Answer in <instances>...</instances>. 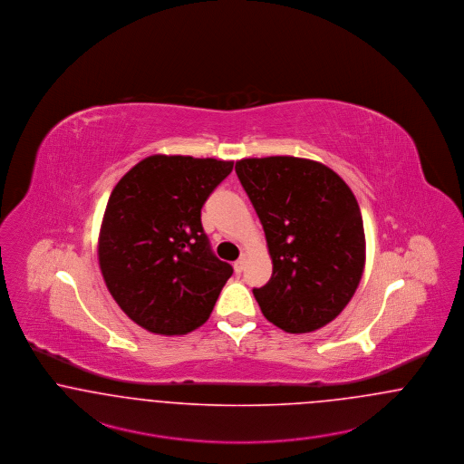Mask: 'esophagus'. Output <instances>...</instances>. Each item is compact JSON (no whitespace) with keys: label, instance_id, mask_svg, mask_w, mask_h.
I'll use <instances>...</instances> for the list:
<instances>
[{"label":"esophagus","instance_id":"obj_1","mask_svg":"<svg viewBox=\"0 0 464 464\" xmlns=\"http://www.w3.org/2000/svg\"><path fill=\"white\" fill-rule=\"evenodd\" d=\"M244 265H246V256L242 255L241 258H239L237 262L234 263V268H236V272H237V274H241L242 270H244Z\"/></svg>","mask_w":464,"mask_h":464}]
</instances>
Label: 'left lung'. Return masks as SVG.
<instances>
[{
    "instance_id": "1",
    "label": "left lung",
    "mask_w": 464,
    "mask_h": 464,
    "mask_svg": "<svg viewBox=\"0 0 464 464\" xmlns=\"http://www.w3.org/2000/svg\"><path fill=\"white\" fill-rule=\"evenodd\" d=\"M236 173L263 225L272 277L253 289L263 315L300 334L334 321L362 279L365 236L350 187L321 162L249 158Z\"/></svg>"
}]
</instances>
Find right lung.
<instances>
[{
	"label": "right lung",
	"mask_w": 464,
	"mask_h": 464,
	"mask_svg": "<svg viewBox=\"0 0 464 464\" xmlns=\"http://www.w3.org/2000/svg\"><path fill=\"white\" fill-rule=\"evenodd\" d=\"M234 162L149 156L114 187L99 263L109 293L143 329L187 334L208 321L234 268L204 234L201 208Z\"/></svg>",
	"instance_id": "right-lung-1"
}]
</instances>
